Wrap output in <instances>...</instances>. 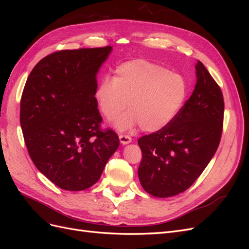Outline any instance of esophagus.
Instances as JSON below:
<instances>
[{"label":"esophagus","mask_w":249,"mask_h":249,"mask_svg":"<svg viewBox=\"0 0 249 249\" xmlns=\"http://www.w3.org/2000/svg\"><path fill=\"white\" fill-rule=\"evenodd\" d=\"M119 140L122 144H129V143L132 142V138L130 136H127V135H119Z\"/></svg>","instance_id":"esophagus-1"}]
</instances>
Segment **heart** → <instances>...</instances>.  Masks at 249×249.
Wrapping results in <instances>:
<instances>
[{"label": "heart", "mask_w": 249, "mask_h": 249, "mask_svg": "<svg viewBox=\"0 0 249 249\" xmlns=\"http://www.w3.org/2000/svg\"><path fill=\"white\" fill-rule=\"evenodd\" d=\"M188 93L185 79L166 67L136 59L119 64L114 77L105 76L94 97L100 111L109 122L126 113L116 122L124 131L135 125L147 133L166 127L182 109Z\"/></svg>", "instance_id": "heart-1"}]
</instances>
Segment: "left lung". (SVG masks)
Returning <instances> with one entry per match:
<instances>
[{
	"label": "left lung",
	"instance_id": "1",
	"mask_svg": "<svg viewBox=\"0 0 249 249\" xmlns=\"http://www.w3.org/2000/svg\"><path fill=\"white\" fill-rule=\"evenodd\" d=\"M196 85L175 119L138 139V177L147 193L170 197L186 191L205 170L219 145L224 102L220 87L200 61Z\"/></svg>",
	"mask_w": 249,
	"mask_h": 249
}]
</instances>
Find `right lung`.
Listing matches in <instances>:
<instances>
[{
  "mask_svg": "<svg viewBox=\"0 0 249 249\" xmlns=\"http://www.w3.org/2000/svg\"><path fill=\"white\" fill-rule=\"evenodd\" d=\"M112 47L64 50L44 57L27 79L20 126L28 153L61 189L94 185L118 148L117 134L101 130L96 74Z\"/></svg>",
  "mask_w": 249,
  "mask_h": 249,
  "instance_id": "1",
  "label": "right lung"
}]
</instances>
